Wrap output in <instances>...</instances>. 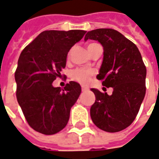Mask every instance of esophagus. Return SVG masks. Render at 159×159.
<instances>
[{"instance_id":"obj_1","label":"esophagus","mask_w":159,"mask_h":159,"mask_svg":"<svg viewBox=\"0 0 159 159\" xmlns=\"http://www.w3.org/2000/svg\"><path fill=\"white\" fill-rule=\"evenodd\" d=\"M81 89H82V91H86L89 89L88 87H86V86H84V85L81 86Z\"/></svg>"}]
</instances>
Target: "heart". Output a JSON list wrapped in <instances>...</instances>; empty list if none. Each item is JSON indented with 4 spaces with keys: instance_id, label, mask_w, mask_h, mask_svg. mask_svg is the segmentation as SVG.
<instances>
[{
    "instance_id": "heart-1",
    "label": "heart",
    "mask_w": 159,
    "mask_h": 159,
    "mask_svg": "<svg viewBox=\"0 0 159 159\" xmlns=\"http://www.w3.org/2000/svg\"><path fill=\"white\" fill-rule=\"evenodd\" d=\"M97 45V43H90L88 45V50L92 48L93 45ZM71 50L68 53V58L70 56ZM94 75V71L89 69L85 68H79L76 69L72 72L71 74V77L74 80L77 81L79 83L82 84H87L89 83V81L91 80V77Z\"/></svg>"
}]
</instances>
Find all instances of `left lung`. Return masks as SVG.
Masks as SVG:
<instances>
[{"label":"left lung","mask_w":159,"mask_h":159,"mask_svg":"<svg viewBox=\"0 0 159 159\" xmlns=\"http://www.w3.org/2000/svg\"><path fill=\"white\" fill-rule=\"evenodd\" d=\"M98 40L104 47V60L97 79L113 93L92 89L95 102L90 108L92 121L105 132L124 130L139 111L146 93V66L134 43L114 29L89 31L84 40Z\"/></svg>","instance_id":"left-lung-1"}]
</instances>
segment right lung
Returning <instances> with one entry per match:
<instances>
[{
  "label": "right lung",
  "mask_w": 159,
  "mask_h": 159,
  "mask_svg": "<svg viewBox=\"0 0 159 159\" xmlns=\"http://www.w3.org/2000/svg\"><path fill=\"white\" fill-rule=\"evenodd\" d=\"M85 33L81 30H45L20 53L15 72L16 99L27 123L36 132L55 134L68 123L81 87L70 81L61 90L52 83L61 76L69 50Z\"/></svg>",
  "instance_id": "right-lung-1"
}]
</instances>
